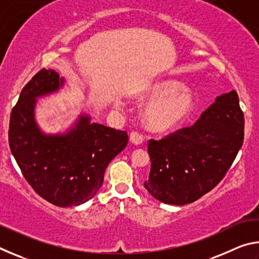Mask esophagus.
I'll return each mask as SVG.
<instances>
[{
  "mask_svg": "<svg viewBox=\"0 0 259 259\" xmlns=\"http://www.w3.org/2000/svg\"><path fill=\"white\" fill-rule=\"evenodd\" d=\"M130 142L133 143L134 145H140V144H143L144 142V137L140 134L134 131V133L130 134Z\"/></svg>",
  "mask_w": 259,
  "mask_h": 259,
  "instance_id": "34e87169",
  "label": "esophagus"
}]
</instances>
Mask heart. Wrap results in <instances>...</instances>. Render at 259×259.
Wrapping results in <instances>:
<instances>
[{
    "label": "heart",
    "mask_w": 259,
    "mask_h": 259,
    "mask_svg": "<svg viewBox=\"0 0 259 259\" xmlns=\"http://www.w3.org/2000/svg\"><path fill=\"white\" fill-rule=\"evenodd\" d=\"M176 81H161L144 88L137 98L139 102H154L144 113L146 126L154 133H165L181 125L194 107L191 93L181 90Z\"/></svg>",
    "instance_id": "obj_1"
}]
</instances>
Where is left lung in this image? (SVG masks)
I'll return each instance as SVG.
<instances>
[{
    "mask_svg": "<svg viewBox=\"0 0 259 259\" xmlns=\"http://www.w3.org/2000/svg\"><path fill=\"white\" fill-rule=\"evenodd\" d=\"M244 119L235 90L218 96L192 126L148 142L147 192L166 204L192 203L211 191L243 143Z\"/></svg>",
    "mask_w": 259,
    "mask_h": 259,
    "instance_id": "8db88e82",
    "label": "left lung"
}]
</instances>
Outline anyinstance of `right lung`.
Segmentation results:
<instances>
[{"label": "right lung", "instance_id": "obj_1", "mask_svg": "<svg viewBox=\"0 0 259 259\" xmlns=\"http://www.w3.org/2000/svg\"><path fill=\"white\" fill-rule=\"evenodd\" d=\"M65 78L43 68L32 77L11 112L9 145L33 190L58 207L94 198L107 165L128 144L125 131L91 122L81 113L66 133L46 134L35 120L37 98L57 93Z\"/></svg>", "mask_w": 259, "mask_h": 259}]
</instances>
